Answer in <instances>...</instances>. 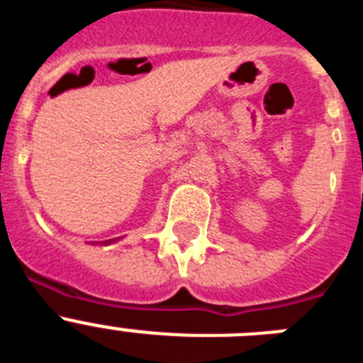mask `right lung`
<instances>
[{"label":"right lung","instance_id":"right-lung-1","mask_svg":"<svg viewBox=\"0 0 363 363\" xmlns=\"http://www.w3.org/2000/svg\"><path fill=\"white\" fill-rule=\"evenodd\" d=\"M105 243H111V240H108V242H105Z\"/></svg>","mask_w":363,"mask_h":363}]
</instances>
